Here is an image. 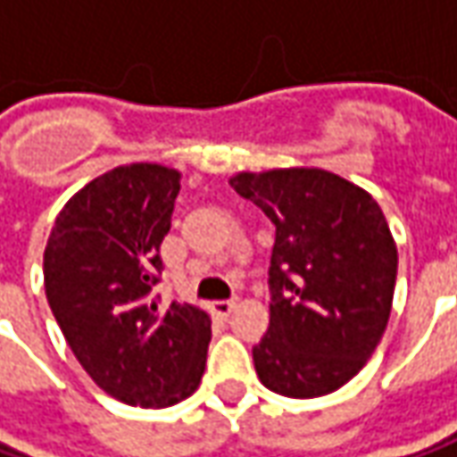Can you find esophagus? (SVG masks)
Here are the masks:
<instances>
[{"label":"esophagus","instance_id":"1","mask_svg":"<svg viewBox=\"0 0 457 457\" xmlns=\"http://www.w3.org/2000/svg\"><path fill=\"white\" fill-rule=\"evenodd\" d=\"M235 304H237V299H220V302H214V304H212V309H214V314L228 317L229 312L235 309Z\"/></svg>","mask_w":457,"mask_h":457}]
</instances>
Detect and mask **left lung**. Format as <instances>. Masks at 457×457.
Wrapping results in <instances>:
<instances>
[{
    "instance_id": "8db88e82",
    "label": "left lung",
    "mask_w": 457,
    "mask_h": 457,
    "mask_svg": "<svg viewBox=\"0 0 457 457\" xmlns=\"http://www.w3.org/2000/svg\"><path fill=\"white\" fill-rule=\"evenodd\" d=\"M229 187L276 225L268 268L270 325L253 345L276 394H332L384 337L396 287V245L376 199L322 169L237 173Z\"/></svg>"
}]
</instances>
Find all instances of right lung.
Instances as JSON below:
<instances>
[{
    "label": "right lung",
    "mask_w": 457,
    "mask_h": 457,
    "mask_svg": "<svg viewBox=\"0 0 457 457\" xmlns=\"http://www.w3.org/2000/svg\"><path fill=\"white\" fill-rule=\"evenodd\" d=\"M179 179L158 163L94 179L58 214L43 258L50 312L76 361L132 407L187 399L207 363V314L179 302L161 307L153 294Z\"/></svg>",
    "instance_id": "add662e5"
}]
</instances>
